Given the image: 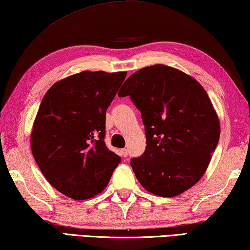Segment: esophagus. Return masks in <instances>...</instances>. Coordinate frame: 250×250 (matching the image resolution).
<instances>
[{
  "instance_id": "obj_1",
  "label": "esophagus",
  "mask_w": 250,
  "mask_h": 250,
  "mask_svg": "<svg viewBox=\"0 0 250 250\" xmlns=\"http://www.w3.org/2000/svg\"><path fill=\"white\" fill-rule=\"evenodd\" d=\"M120 154H121L122 157H126V156H128V154H129V150H128V149H125V148L121 149Z\"/></svg>"
}]
</instances>
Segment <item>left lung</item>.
<instances>
[{
    "mask_svg": "<svg viewBox=\"0 0 250 250\" xmlns=\"http://www.w3.org/2000/svg\"><path fill=\"white\" fill-rule=\"evenodd\" d=\"M118 95L130 96L145 125L146 149L130 162L139 183L164 197L197 183L220 137V122L202 85L159 64L133 73Z\"/></svg>",
    "mask_w": 250,
    "mask_h": 250,
    "instance_id": "1",
    "label": "left lung"
}]
</instances>
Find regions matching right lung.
Segmentation results:
<instances>
[{
  "instance_id": "obj_1",
  "label": "right lung",
  "mask_w": 250,
  "mask_h": 250,
  "mask_svg": "<svg viewBox=\"0 0 250 250\" xmlns=\"http://www.w3.org/2000/svg\"><path fill=\"white\" fill-rule=\"evenodd\" d=\"M125 76L84 70L55 83L40 104L32 155L47 181L74 200L101 193L121 162L104 137L106 110Z\"/></svg>"
}]
</instances>
